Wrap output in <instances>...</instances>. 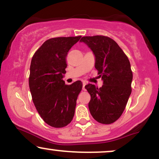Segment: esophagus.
Returning a JSON list of instances; mask_svg holds the SVG:
<instances>
[{"label": "esophagus", "instance_id": "obj_1", "mask_svg": "<svg viewBox=\"0 0 159 159\" xmlns=\"http://www.w3.org/2000/svg\"><path fill=\"white\" fill-rule=\"evenodd\" d=\"M85 85H86V82H83V90H85Z\"/></svg>", "mask_w": 159, "mask_h": 159}]
</instances>
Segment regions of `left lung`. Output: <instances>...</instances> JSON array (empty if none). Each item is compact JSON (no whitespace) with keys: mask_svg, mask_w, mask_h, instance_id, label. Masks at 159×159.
Segmentation results:
<instances>
[{"mask_svg":"<svg viewBox=\"0 0 159 159\" xmlns=\"http://www.w3.org/2000/svg\"><path fill=\"white\" fill-rule=\"evenodd\" d=\"M80 41L94 53L95 68L103 80L100 88L91 84L85 86L91 97L89 110L98 123L111 124L121 116L132 93L130 62L117 43L108 36H83Z\"/></svg>","mask_w":159,"mask_h":159,"instance_id":"8db88e82","label":"left lung"}]
</instances>
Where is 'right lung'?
<instances>
[{
    "label": "right lung",
    "mask_w": 159,
    "mask_h": 159,
    "mask_svg": "<svg viewBox=\"0 0 159 159\" xmlns=\"http://www.w3.org/2000/svg\"><path fill=\"white\" fill-rule=\"evenodd\" d=\"M81 37L49 39L32 57L29 76L32 100L42 119L54 128L66 126L73 119L83 84L77 81L65 84L63 77L67 66V54Z\"/></svg>",
    "instance_id": "obj_1"
}]
</instances>
